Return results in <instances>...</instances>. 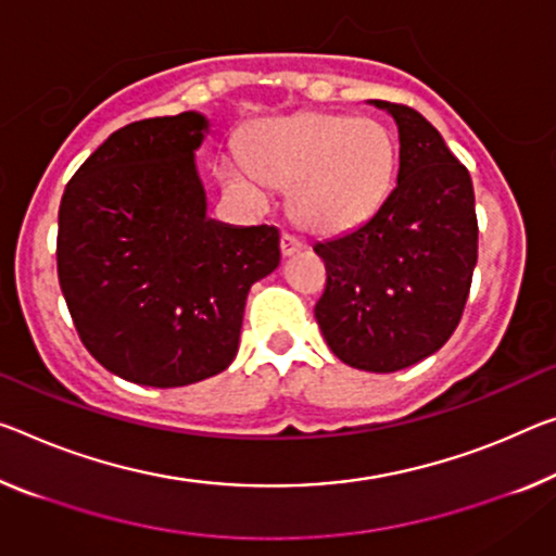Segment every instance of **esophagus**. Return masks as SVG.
<instances>
[{
    "instance_id": "1",
    "label": "esophagus",
    "mask_w": 556,
    "mask_h": 556,
    "mask_svg": "<svg viewBox=\"0 0 556 556\" xmlns=\"http://www.w3.org/2000/svg\"><path fill=\"white\" fill-rule=\"evenodd\" d=\"M301 249H303V243L298 241L295 236H290V233H283V236H280V253H283L286 258H288V255L298 253Z\"/></svg>"
}]
</instances>
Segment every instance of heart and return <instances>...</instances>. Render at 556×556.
<instances>
[{
	"label": "heart",
	"instance_id": "obj_1",
	"mask_svg": "<svg viewBox=\"0 0 556 556\" xmlns=\"http://www.w3.org/2000/svg\"><path fill=\"white\" fill-rule=\"evenodd\" d=\"M395 139L386 124L367 116L305 114L270 118L243 143L249 168L220 170L233 189H253V178L290 189L295 220L315 233H340L370 218L395 176Z\"/></svg>",
	"mask_w": 556,
	"mask_h": 556
}]
</instances>
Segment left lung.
<instances>
[{"label":"left lung","mask_w":556,"mask_h":556,"mask_svg":"<svg viewBox=\"0 0 556 556\" xmlns=\"http://www.w3.org/2000/svg\"><path fill=\"white\" fill-rule=\"evenodd\" d=\"M370 104L397 124V184L365 224L313 245L328 273L315 320L345 365L395 372L438 353L459 326L477 213L469 170L440 131L405 104Z\"/></svg>","instance_id":"1"}]
</instances>
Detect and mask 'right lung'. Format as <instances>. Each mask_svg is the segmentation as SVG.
Here are the masks:
<instances>
[{
	"mask_svg": "<svg viewBox=\"0 0 556 556\" xmlns=\"http://www.w3.org/2000/svg\"><path fill=\"white\" fill-rule=\"evenodd\" d=\"M206 116L118 129L84 161L59 206L56 270L74 328L118 378L181 388L224 372L245 298L280 263L276 226L206 216L195 149Z\"/></svg>",
	"mask_w": 556,
	"mask_h": 556,
	"instance_id": "add662e5",
	"label": "right lung"
}]
</instances>
